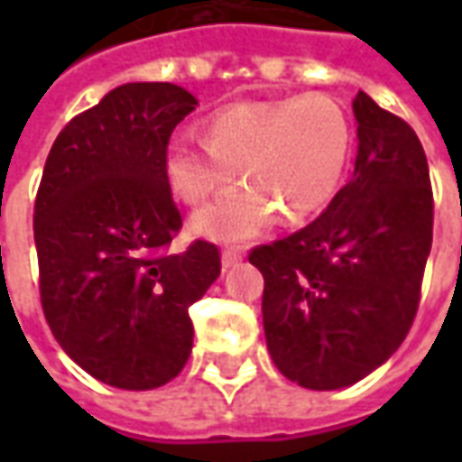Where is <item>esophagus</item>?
<instances>
[{
    "mask_svg": "<svg viewBox=\"0 0 462 462\" xmlns=\"http://www.w3.org/2000/svg\"><path fill=\"white\" fill-rule=\"evenodd\" d=\"M242 257H245V252H242L240 247H225V250H222V267L230 270L237 262H242Z\"/></svg>",
    "mask_w": 462,
    "mask_h": 462,
    "instance_id": "1",
    "label": "esophagus"
}]
</instances>
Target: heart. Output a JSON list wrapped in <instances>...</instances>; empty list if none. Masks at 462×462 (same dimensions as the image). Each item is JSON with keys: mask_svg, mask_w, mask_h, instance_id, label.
I'll return each instance as SVG.
<instances>
[{"mask_svg": "<svg viewBox=\"0 0 462 462\" xmlns=\"http://www.w3.org/2000/svg\"><path fill=\"white\" fill-rule=\"evenodd\" d=\"M354 148V125L321 94L250 101L212 116L205 138L178 135L165 151L172 190L202 205L225 190L235 172L245 182L195 215V230L212 240L257 237L282 217L301 222L339 190Z\"/></svg>", "mask_w": 462, "mask_h": 462, "instance_id": "obj_1", "label": "heart"}]
</instances>
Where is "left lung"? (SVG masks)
<instances>
[{"instance_id":"1","label":"left lung","mask_w":462,"mask_h":462,"mask_svg":"<svg viewBox=\"0 0 462 462\" xmlns=\"http://www.w3.org/2000/svg\"><path fill=\"white\" fill-rule=\"evenodd\" d=\"M354 116V178L307 227L250 250L264 277L272 361L314 391L356 383L403 344L433 242V188L416 131L364 91Z\"/></svg>"}]
</instances>
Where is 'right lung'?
Returning <instances> with one entry per match:
<instances>
[{
    "instance_id": "obj_1",
    "label": "right lung",
    "mask_w": 462,
    "mask_h": 462,
    "mask_svg": "<svg viewBox=\"0 0 462 462\" xmlns=\"http://www.w3.org/2000/svg\"><path fill=\"white\" fill-rule=\"evenodd\" d=\"M175 84H125L74 116L49 151L34 202L46 324L86 374L151 391L192 348L190 304L220 274L205 240L172 252L182 217L165 172L175 125L195 111Z\"/></svg>"
}]
</instances>
